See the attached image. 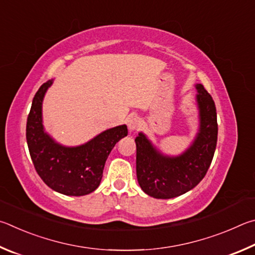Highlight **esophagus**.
Masks as SVG:
<instances>
[{
    "label": "esophagus",
    "instance_id": "1",
    "mask_svg": "<svg viewBox=\"0 0 255 255\" xmlns=\"http://www.w3.org/2000/svg\"><path fill=\"white\" fill-rule=\"evenodd\" d=\"M127 124H128V131L130 132H133L137 130V128H140L141 125V121L140 119L137 118V116L135 115H132L130 116V118H128L127 120Z\"/></svg>",
    "mask_w": 255,
    "mask_h": 255
}]
</instances>
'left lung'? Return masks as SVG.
<instances>
[{
  "label": "left lung",
  "instance_id": "1",
  "mask_svg": "<svg viewBox=\"0 0 255 255\" xmlns=\"http://www.w3.org/2000/svg\"><path fill=\"white\" fill-rule=\"evenodd\" d=\"M199 128L193 143L179 155L162 153L144 133L135 137L136 177L141 189L158 199L175 198L197 186L206 175L217 143V115L212 96L196 84Z\"/></svg>",
  "mask_w": 255,
  "mask_h": 255
}]
</instances>
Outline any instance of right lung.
<instances>
[{"label":"right lung","instance_id":"right-lung-1","mask_svg":"<svg viewBox=\"0 0 255 255\" xmlns=\"http://www.w3.org/2000/svg\"><path fill=\"white\" fill-rule=\"evenodd\" d=\"M53 79L42 84L33 97L26 121V143L33 166L44 184L67 196L93 193L116 142L128 135L127 125L112 128L77 146H66L44 131L42 102Z\"/></svg>","mask_w":255,"mask_h":255}]
</instances>
